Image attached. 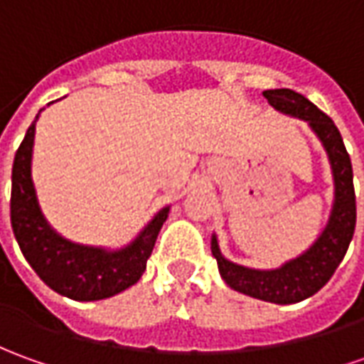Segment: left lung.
I'll return each instance as SVG.
<instances>
[{
    "mask_svg": "<svg viewBox=\"0 0 364 364\" xmlns=\"http://www.w3.org/2000/svg\"><path fill=\"white\" fill-rule=\"evenodd\" d=\"M263 95L279 113L306 121L321 141L331 163L335 185L331 215L315 243L277 269H251L229 261L221 253L215 233L211 237V253L217 259L223 281L231 289L267 303L293 305L313 296L327 285L347 253L357 223L353 165L337 125L305 95L293 89H267Z\"/></svg>",
    "mask_w": 364,
    "mask_h": 364,
    "instance_id": "1",
    "label": "left lung"
}]
</instances>
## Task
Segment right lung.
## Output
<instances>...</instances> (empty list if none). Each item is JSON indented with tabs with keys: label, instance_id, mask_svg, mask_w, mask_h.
Instances as JSON below:
<instances>
[{
	"label": "right lung",
	"instance_id": "add662e5",
	"mask_svg": "<svg viewBox=\"0 0 364 364\" xmlns=\"http://www.w3.org/2000/svg\"><path fill=\"white\" fill-rule=\"evenodd\" d=\"M21 141L11 169V227L21 253L39 279L73 301H101L135 285L143 275L171 205L159 209L139 235L119 249L73 243L59 235L41 211L31 177L36 123Z\"/></svg>",
	"mask_w": 364,
	"mask_h": 364
}]
</instances>
